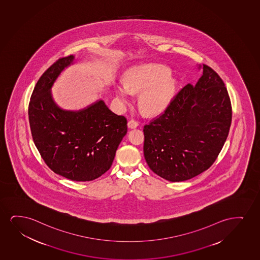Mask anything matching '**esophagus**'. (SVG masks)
<instances>
[{
	"label": "esophagus",
	"mask_w": 260,
	"mask_h": 260,
	"mask_svg": "<svg viewBox=\"0 0 260 260\" xmlns=\"http://www.w3.org/2000/svg\"><path fill=\"white\" fill-rule=\"evenodd\" d=\"M139 126V122L134 119H132L128 121V127L131 128H135Z\"/></svg>",
	"instance_id": "obj_1"
}]
</instances>
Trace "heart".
Returning <instances> with one entry per match:
<instances>
[{
  "label": "heart",
  "mask_w": 260,
  "mask_h": 260,
  "mask_svg": "<svg viewBox=\"0 0 260 260\" xmlns=\"http://www.w3.org/2000/svg\"><path fill=\"white\" fill-rule=\"evenodd\" d=\"M169 68L164 65H140L132 68L126 74V83L115 84V93L123 103L131 101L132 91L145 90L139 99L142 109L147 114L163 111L172 101L176 89V80Z\"/></svg>",
  "instance_id": "obj_1"
}]
</instances>
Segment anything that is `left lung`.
Segmentation results:
<instances>
[{"label": "left lung", "instance_id": "obj_1", "mask_svg": "<svg viewBox=\"0 0 260 260\" xmlns=\"http://www.w3.org/2000/svg\"><path fill=\"white\" fill-rule=\"evenodd\" d=\"M232 107L218 73L203 64L195 86L186 84L161 114L144 126V155L152 172L170 182L199 176L213 165L230 132Z\"/></svg>", "mask_w": 260, "mask_h": 260}]
</instances>
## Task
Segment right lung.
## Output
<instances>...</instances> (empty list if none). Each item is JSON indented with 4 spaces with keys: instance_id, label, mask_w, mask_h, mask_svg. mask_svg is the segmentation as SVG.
Returning a JSON list of instances; mask_svg holds the SVG:
<instances>
[{
    "instance_id": "obj_1",
    "label": "right lung",
    "mask_w": 260,
    "mask_h": 260,
    "mask_svg": "<svg viewBox=\"0 0 260 260\" xmlns=\"http://www.w3.org/2000/svg\"><path fill=\"white\" fill-rule=\"evenodd\" d=\"M73 55L59 58L42 74L28 108L30 132L41 158L53 172L88 182L110 169L127 133V119L102 101L79 112L63 111L53 102L50 88Z\"/></svg>"
}]
</instances>
